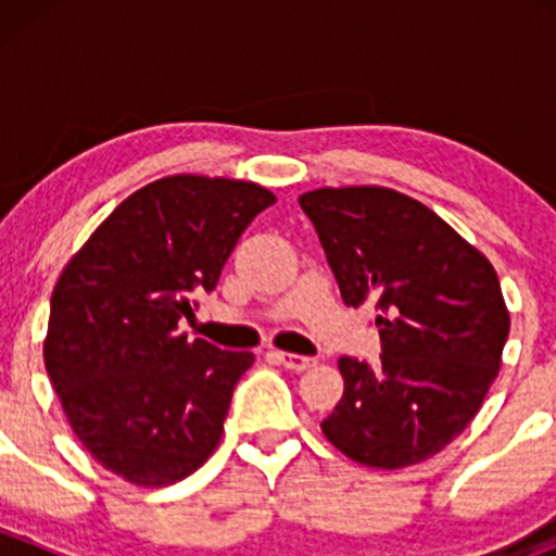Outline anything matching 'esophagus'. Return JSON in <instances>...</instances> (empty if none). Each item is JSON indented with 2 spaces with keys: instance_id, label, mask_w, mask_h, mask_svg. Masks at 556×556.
<instances>
[{
  "instance_id": "obj_1",
  "label": "esophagus",
  "mask_w": 556,
  "mask_h": 556,
  "mask_svg": "<svg viewBox=\"0 0 556 556\" xmlns=\"http://www.w3.org/2000/svg\"><path fill=\"white\" fill-rule=\"evenodd\" d=\"M274 361H277L279 366L290 368V371H306V368L314 366V357L293 355V352H274Z\"/></svg>"
}]
</instances>
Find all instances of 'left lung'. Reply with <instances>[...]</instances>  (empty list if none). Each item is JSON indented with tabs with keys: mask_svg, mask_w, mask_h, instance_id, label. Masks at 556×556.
<instances>
[{
	"mask_svg": "<svg viewBox=\"0 0 556 556\" xmlns=\"http://www.w3.org/2000/svg\"><path fill=\"white\" fill-rule=\"evenodd\" d=\"M346 306H377V366L341 357L344 395L319 428L368 468H406L452 444L501 371L508 317L492 263L412 195L379 185L299 199Z\"/></svg>",
	"mask_w": 556,
	"mask_h": 556,
	"instance_id": "obj_1",
	"label": "left lung"
}]
</instances>
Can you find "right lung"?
Here are the masks:
<instances>
[{"label":"right lung","instance_id":"add662e5","mask_svg":"<svg viewBox=\"0 0 556 556\" xmlns=\"http://www.w3.org/2000/svg\"><path fill=\"white\" fill-rule=\"evenodd\" d=\"M255 182L155 179L112 210L50 299L45 368L80 444L137 486L182 481L217 450L252 352L177 333L212 293L252 217Z\"/></svg>","mask_w":556,"mask_h":556}]
</instances>
